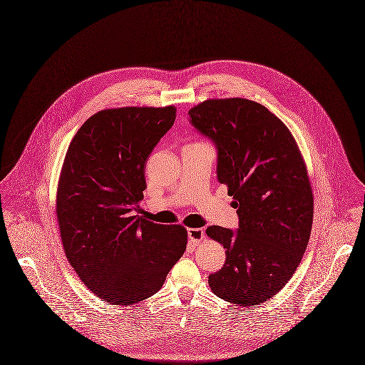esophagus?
I'll list each match as a JSON object with an SVG mask.
<instances>
[{"mask_svg": "<svg viewBox=\"0 0 365 365\" xmlns=\"http://www.w3.org/2000/svg\"><path fill=\"white\" fill-rule=\"evenodd\" d=\"M187 236L192 240V243L198 245L205 237V233L201 227H190V229H187Z\"/></svg>", "mask_w": 365, "mask_h": 365, "instance_id": "34e87169", "label": "esophagus"}]
</instances>
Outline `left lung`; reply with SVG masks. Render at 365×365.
<instances>
[{
  "label": "left lung",
  "mask_w": 365,
  "mask_h": 365,
  "mask_svg": "<svg viewBox=\"0 0 365 365\" xmlns=\"http://www.w3.org/2000/svg\"><path fill=\"white\" fill-rule=\"evenodd\" d=\"M189 116L215 144L217 178L239 215L237 230H205L226 249L208 284L225 302L254 307L289 282L307 249L314 200L306 164L286 125L255 101L207 100Z\"/></svg>",
  "instance_id": "left-lung-1"
}]
</instances>
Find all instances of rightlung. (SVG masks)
<instances>
[{
    "instance_id": "add662e5",
    "label": "right lung",
    "mask_w": 365,
    "mask_h": 365,
    "mask_svg": "<svg viewBox=\"0 0 365 365\" xmlns=\"http://www.w3.org/2000/svg\"><path fill=\"white\" fill-rule=\"evenodd\" d=\"M176 108L125 107L90 116L71 141L56 192L68 261L97 297L129 306L157 293L183 255L187 232L132 215L144 165Z\"/></svg>"
}]
</instances>
